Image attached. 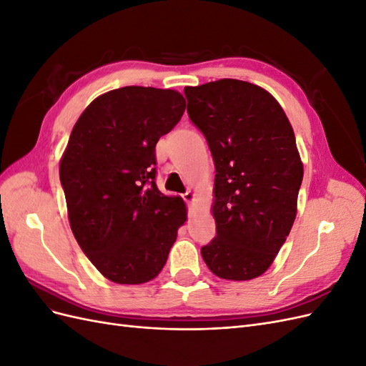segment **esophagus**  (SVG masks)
Returning <instances> with one entry per match:
<instances>
[{
  "instance_id": "34e87169",
  "label": "esophagus",
  "mask_w": 366,
  "mask_h": 366,
  "mask_svg": "<svg viewBox=\"0 0 366 366\" xmlns=\"http://www.w3.org/2000/svg\"><path fill=\"white\" fill-rule=\"evenodd\" d=\"M183 200L186 202V203H194V200H195V194L192 192V191H187L184 195H183Z\"/></svg>"
}]
</instances>
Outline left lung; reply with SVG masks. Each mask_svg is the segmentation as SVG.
<instances>
[{"label": "left lung", "instance_id": "1", "mask_svg": "<svg viewBox=\"0 0 366 366\" xmlns=\"http://www.w3.org/2000/svg\"><path fill=\"white\" fill-rule=\"evenodd\" d=\"M187 114L215 163L217 237L202 247L218 278L249 281L267 270L296 218L304 166L284 109L238 79L186 86Z\"/></svg>", "mask_w": 366, "mask_h": 366}]
</instances>
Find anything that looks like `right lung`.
Here are the masks:
<instances>
[{
    "label": "right lung",
    "instance_id": "obj_1",
    "mask_svg": "<svg viewBox=\"0 0 366 366\" xmlns=\"http://www.w3.org/2000/svg\"><path fill=\"white\" fill-rule=\"evenodd\" d=\"M184 108L179 92L124 86L94 99L71 131L59 164L70 226L109 281L156 278L186 221L182 198L156 184V145Z\"/></svg>",
    "mask_w": 366,
    "mask_h": 366
}]
</instances>
